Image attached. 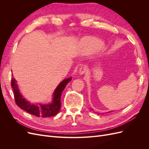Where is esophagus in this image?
I'll use <instances>...</instances> for the list:
<instances>
[{
  "label": "esophagus",
  "instance_id": "esophagus-1",
  "mask_svg": "<svg viewBox=\"0 0 149 149\" xmlns=\"http://www.w3.org/2000/svg\"><path fill=\"white\" fill-rule=\"evenodd\" d=\"M87 71H88V68H87L86 66H83L79 68L78 73H79V74L83 76V75H84L86 74V73Z\"/></svg>",
  "mask_w": 149,
  "mask_h": 149
}]
</instances>
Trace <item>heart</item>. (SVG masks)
Listing matches in <instances>:
<instances>
[{"label": "heart", "mask_w": 149, "mask_h": 149, "mask_svg": "<svg viewBox=\"0 0 149 149\" xmlns=\"http://www.w3.org/2000/svg\"><path fill=\"white\" fill-rule=\"evenodd\" d=\"M82 45L86 52H91L100 48L102 46V42L100 40L93 37H85L81 41Z\"/></svg>", "instance_id": "heart-1"}]
</instances>
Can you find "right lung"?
Instances as JSON below:
<instances>
[{
	"label": "right lung",
	"mask_w": 149,
	"mask_h": 149,
	"mask_svg": "<svg viewBox=\"0 0 149 149\" xmlns=\"http://www.w3.org/2000/svg\"><path fill=\"white\" fill-rule=\"evenodd\" d=\"M72 79V77L65 79L58 85L53 93L52 102L48 104H31L23 97L20 92V89L15 78H12L11 86L14 93L15 100L17 105L22 109L37 117H52L55 116L59 112L61 108V96L66 85Z\"/></svg>",
	"instance_id": "obj_1"
}]
</instances>
